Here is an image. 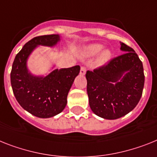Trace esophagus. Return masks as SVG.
Instances as JSON below:
<instances>
[{"label": "esophagus", "instance_id": "1", "mask_svg": "<svg viewBox=\"0 0 157 157\" xmlns=\"http://www.w3.org/2000/svg\"><path fill=\"white\" fill-rule=\"evenodd\" d=\"M86 74V68L84 67H82L81 69H80V75H84Z\"/></svg>", "mask_w": 157, "mask_h": 157}]
</instances>
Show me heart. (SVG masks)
<instances>
[{
    "instance_id": "obj_1",
    "label": "heart",
    "mask_w": 157,
    "mask_h": 157,
    "mask_svg": "<svg viewBox=\"0 0 157 157\" xmlns=\"http://www.w3.org/2000/svg\"><path fill=\"white\" fill-rule=\"evenodd\" d=\"M103 49V46L102 44H90L86 47H84L83 50H82V55L84 57H93L100 52L101 53L97 57L95 63H96L97 66L102 67V66L107 64L111 60V57H112V52L110 49H104L102 51Z\"/></svg>"
}]
</instances>
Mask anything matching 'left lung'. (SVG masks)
Returning <instances> with one entry per match:
<instances>
[{"label":"left lung","mask_w":157,"mask_h":157,"mask_svg":"<svg viewBox=\"0 0 157 157\" xmlns=\"http://www.w3.org/2000/svg\"><path fill=\"white\" fill-rule=\"evenodd\" d=\"M120 45L125 53L86 74L90 109L106 120H116L132 111L144 85L142 62L132 48L123 42Z\"/></svg>","instance_id":"left-lung-1"}]
</instances>
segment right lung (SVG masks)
<instances>
[{"label": "right lung", "mask_w": 157, "mask_h": 157, "mask_svg": "<svg viewBox=\"0 0 157 157\" xmlns=\"http://www.w3.org/2000/svg\"><path fill=\"white\" fill-rule=\"evenodd\" d=\"M60 41L58 34L33 37L22 47L13 63L10 80L18 103L25 111L39 118H50L61 113L79 66L55 69L46 76L33 75L27 67L29 55L38 46L53 47Z\"/></svg>", "instance_id": "right-lung-1"}]
</instances>
